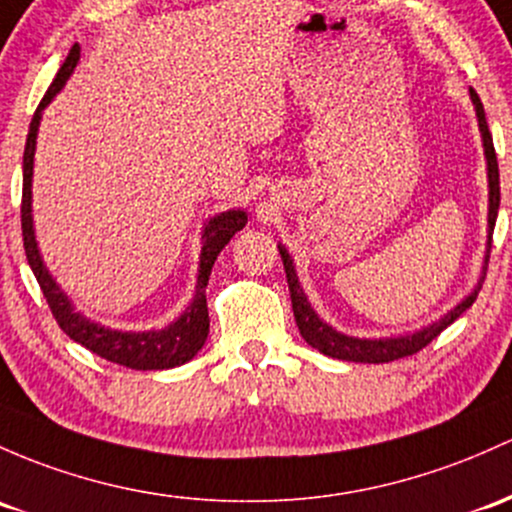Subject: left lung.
<instances>
[{
    "label": "left lung",
    "instance_id": "8db88e82",
    "mask_svg": "<svg viewBox=\"0 0 512 512\" xmlns=\"http://www.w3.org/2000/svg\"><path fill=\"white\" fill-rule=\"evenodd\" d=\"M471 102H474L476 109V119H478V131H481V141H483V156H486V170H488V241H486V256H483V266H481V276H478V283L474 285L469 295L464 300H459L452 310L444 312L439 320H434L427 324V327L415 329V332H405V334H395V337H349V334L337 332L329 322H324L320 315L315 312V307L310 305L307 300L305 290H302L300 280H298V271H295L293 256L288 254L283 244H278L280 258H283L285 266V276H288V288H290V300H293V315L295 322H298V329L307 344L312 349H317L324 356H332V359H342V361H356V364H388V361L403 359V356L415 354L420 351L422 346H427L437 337L439 332L452 324L461 312L469 310L474 305L478 290H481L483 278H486V268H488V256H491V236H493V227H496V217H498V207H500V175H498V161H496V148H493V139L491 131H488L486 124V112H483V104L478 100V95L474 90H469Z\"/></svg>",
    "mask_w": 512,
    "mask_h": 512
}]
</instances>
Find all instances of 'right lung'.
I'll return each instance as SVG.
<instances>
[{"label":"right lung","instance_id":"obj_1","mask_svg":"<svg viewBox=\"0 0 512 512\" xmlns=\"http://www.w3.org/2000/svg\"><path fill=\"white\" fill-rule=\"evenodd\" d=\"M80 60V46L75 43L70 48L68 58L60 65L56 80L48 87L38 104L34 119H31L29 136H26L24 148V192H21V232H24V249L29 266L41 285L43 295H46L48 305H51L53 317L60 324L65 334L73 342H78L90 349L92 354L102 356V359L112 361V364L136 368V371H163V368H175L188 364L192 356L202 349L210 334V315H207V280H210L212 266L217 261L219 251L232 241L236 232L246 227V212L244 210H227L214 214L202 227V251L200 263H197V280L195 293H192L190 305L175 317L168 327L163 329H146V332H124V329H112L107 324L90 320L82 312L75 310L73 300L65 295V290L56 283V278L48 271L46 261H43L41 249L36 241L34 229V156H36V139L38 126H41L43 109L53 102L65 87L70 75H73L75 65Z\"/></svg>","mask_w":512,"mask_h":512}]
</instances>
